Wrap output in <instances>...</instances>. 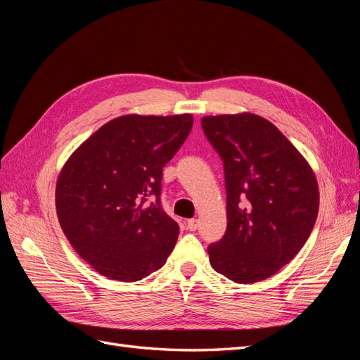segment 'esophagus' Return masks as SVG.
Listing matches in <instances>:
<instances>
[{"label": "esophagus", "mask_w": 360, "mask_h": 360, "mask_svg": "<svg viewBox=\"0 0 360 360\" xmlns=\"http://www.w3.org/2000/svg\"><path fill=\"white\" fill-rule=\"evenodd\" d=\"M198 228V221L195 219V217H192V219L188 221V230L189 231H195Z\"/></svg>", "instance_id": "esophagus-1"}]
</instances>
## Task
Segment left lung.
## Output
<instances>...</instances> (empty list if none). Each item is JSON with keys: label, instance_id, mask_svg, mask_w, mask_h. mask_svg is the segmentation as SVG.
Here are the masks:
<instances>
[{"label": "left lung", "instance_id": "left-lung-1", "mask_svg": "<svg viewBox=\"0 0 360 360\" xmlns=\"http://www.w3.org/2000/svg\"><path fill=\"white\" fill-rule=\"evenodd\" d=\"M224 160L226 231L212 243V267L237 284L275 275L307 243L320 192L299 150L269 120L250 114L201 118Z\"/></svg>", "mask_w": 360, "mask_h": 360}]
</instances>
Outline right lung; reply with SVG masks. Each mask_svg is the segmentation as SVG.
I'll return each mask as SVG.
<instances>
[{
	"mask_svg": "<svg viewBox=\"0 0 360 360\" xmlns=\"http://www.w3.org/2000/svg\"><path fill=\"white\" fill-rule=\"evenodd\" d=\"M192 124L191 114L117 117L64 163L56 188L61 230L101 275L135 282L167 263L179 225L160 205L162 168ZM148 196L157 201L146 205Z\"/></svg>",
	"mask_w": 360,
	"mask_h": 360,
	"instance_id": "1",
	"label": "right lung"
}]
</instances>
